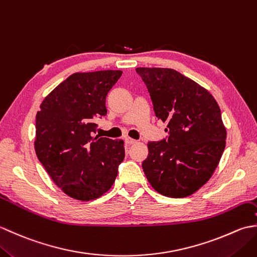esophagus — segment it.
Here are the masks:
<instances>
[{
  "label": "esophagus",
  "mask_w": 257,
  "mask_h": 257,
  "mask_svg": "<svg viewBox=\"0 0 257 257\" xmlns=\"http://www.w3.org/2000/svg\"><path fill=\"white\" fill-rule=\"evenodd\" d=\"M124 141H125V144L129 145V146H130V145H134V144L137 143V141H136L135 139H132V138H129V137H128V138H125V139H124Z\"/></svg>",
  "instance_id": "obj_1"
}]
</instances>
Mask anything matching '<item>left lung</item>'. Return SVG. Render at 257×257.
Wrapping results in <instances>:
<instances>
[{
	"label": "left lung",
	"instance_id": "8db88e82",
	"mask_svg": "<svg viewBox=\"0 0 257 257\" xmlns=\"http://www.w3.org/2000/svg\"><path fill=\"white\" fill-rule=\"evenodd\" d=\"M136 72L169 134L148 144L144 172L157 192L185 198L209 181L224 151L221 109L209 91L177 70L138 67Z\"/></svg>",
	"mask_w": 257,
	"mask_h": 257
}]
</instances>
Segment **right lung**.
<instances>
[{
    "label": "right lung",
    "instance_id": "obj_1",
    "mask_svg": "<svg viewBox=\"0 0 257 257\" xmlns=\"http://www.w3.org/2000/svg\"><path fill=\"white\" fill-rule=\"evenodd\" d=\"M121 70L75 73L52 90L36 113L35 152L64 193L79 201L111 188L123 161V140L99 138L96 118L107 114L106 97Z\"/></svg>",
    "mask_w": 257,
    "mask_h": 257
}]
</instances>
